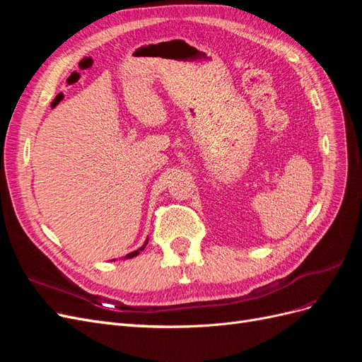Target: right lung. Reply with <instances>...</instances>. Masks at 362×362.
Listing matches in <instances>:
<instances>
[{"instance_id": "right-lung-1", "label": "right lung", "mask_w": 362, "mask_h": 362, "mask_svg": "<svg viewBox=\"0 0 362 362\" xmlns=\"http://www.w3.org/2000/svg\"><path fill=\"white\" fill-rule=\"evenodd\" d=\"M146 245H148V238L145 240V243H144V246L141 247H139L137 250H133V252H129V254H127L125 257H124V259H129V258H134V257H137L139 254H140V250H144L145 247H146ZM115 261V259H113Z\"/></svg>"}]
</instances>
